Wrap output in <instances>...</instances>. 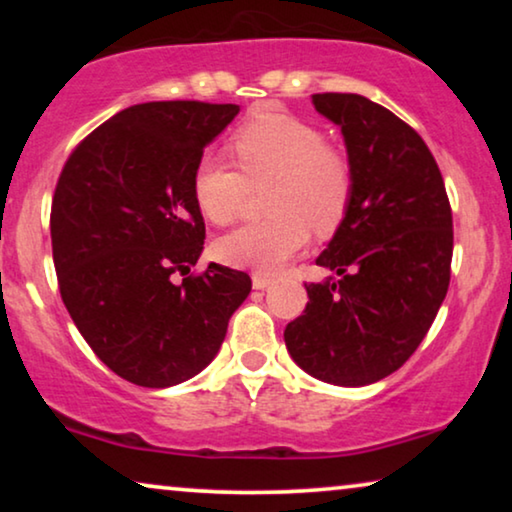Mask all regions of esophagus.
<instances>
[{
	"label": "esophagus",
	"mask_w": 512,
	"mask_h": 512,
	"mask_svg": "<svg viewBox=\"0 0 512 512\" xmlns=\"http://www.w3.org/2000/svg\"><path fill=\"white\" fill-rule=\"evenodd\" d=\"M251 284H254V289L263 291V289H268V286L272 284V279L261 275V272H254V275H251Z\"/></svg>",
	"instance_id": "34e87169"
}]
</instances>
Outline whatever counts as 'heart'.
<instances>
[{
    "instance_id": "heart-1",
    "label": "heart",
    "mask_w": 512,
    "mask_h": 512,
    "mask_svg": "<svg viewBox=\"0 0 512 512\" xmlns=\"http://www.w3.org/2000/svg\"><path fill=\"white\" fill-rule=\"evenodd\" d=\"M233 151L242 172L212 153L195 165L193 195L200 212L226 226L240 216L249 184L272 181L265 200L272 216L219 237L214 251L223 263L275 272L310 242V226L326 235L345 219L352 172L314 125L286 114L261 116L237 132Z\"/></svg>"
}]
</instances>
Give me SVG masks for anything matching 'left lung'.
<instances>
[{
	"label": "left lung",
	"mask_w": 512,
	"mask_h": 512,
	"mask_svg": "<svg viewBox=\"0 0 512 512\" xmlns=\"http://www.w3.org/2000/svg\"><path fill=\"white\" fill-rule=\"evenodd\" d=\"M342 132L352 200L317 265L335 282L305 284V312L284 331L291 359L338 387H366L410 359L450 286L452 209L424 139L354 93L312 95Z\"/></svg>",
	"instance_id": "1"
}]
</instances>
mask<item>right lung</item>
I'll use <instances>...</instances> for the list:
<instances>
[{
	"label": "right lung",
	"instance_id": "1",
	"mask_svg": "<svg viewBox=\"0 0 512 512\" xmlns=\"http://www.w3.org/2000/svg\"><path fill=\"white\" fill-rule=\"evenodd\" d=\"M237 104L146 102L118 111L69 156L51 207L60 296L104 366L137 387L191 380L247 300V272L209 263L193 172Z\"/></svg>",
	"mask_w": 512,
	"mask_h": 512
}]
</instances>
